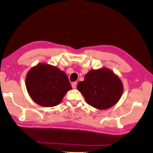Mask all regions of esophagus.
<instances>
[{"label": "esophagus", "mask_w": 153, "mask_h": 153, "mask_svg": "<svg viewBox=\"0 0 153 153\" xmlns=\"http://www.w3.org/2000/svg\"><path fill=\"white\" fill-rule=\"evenodd\" d=\"M76 85H77V82H74L72 83L71 84V86L73 87V89H75L76 87Z\"/></svg>", "instance_id": "1"}]
</instances>
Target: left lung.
Segmentation results:
<instances>
[{"instance_id":"obj_1","label":"left lung","mask_w":153,"mask_h":153,"mask_svg":"<svg viewBox=\"0 0 153 153\" xmlns=\"http://www.w3.org/2000/svg\"><path fill=\"white\" fill-rule=\"evenodd\" d=\"M77 88L87 104L99 110L112 107L123 92L121 79L105 68L90 70L85 75L84 80L78 82Z\"/></svg>"}]
</instances>
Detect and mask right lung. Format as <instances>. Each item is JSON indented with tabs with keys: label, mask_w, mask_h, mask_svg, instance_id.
<instances>
[{
	"label": "right lung",
	"mask_w": 153,
	"mask_h": 153,
	"mask_svg": "<svg viewBox=\"0 0 153 153\" xmlns=\"http://www.w3.org/2000/svg\"><path fill=\"white\" fill-rule=\"evenodd\" d=\"M25 85L34 102L45 107L59 105L66 92L72 89L65 73L45 63L30 69L26 76Z\"/></svg>",
	"instance_id": "obj_1"
}]
</instances>
